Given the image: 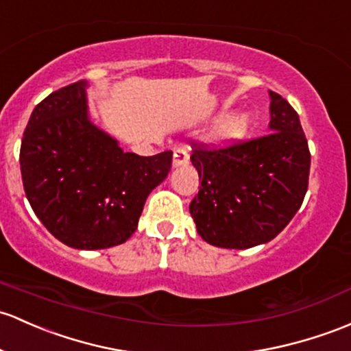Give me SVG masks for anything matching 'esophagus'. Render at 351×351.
Instances as JSON below:
<instances>
[{
	"instance_id": "34e87169",
	"label": "esophagus",
	"mask_w": 351,
	"mask_h": 351,
	"mask_svg": "<svg viewBox=\"0 0 351 351\" xmlns=\"http://www.w3.org/2000/svg\"><path fill=\"white\" fill-rule=\"evenodd\" d=\"M187 164H189V154H187V150L182 149V147H177V149H174V165L179 167V165Z\"/></svg>"
}]
</instances>
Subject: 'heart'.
<instances>
[{
  "mask_svg": "<svg viewBox=\"0 0 351 351\" xmlns=\"http://www.w3.org/2000/svg\"><path fill=\"white\" fill-rule=\"evenodd\" d=\"M247 125V117L244 114H232L224 117L216 127V135L222 141H229L243 134Z\"/></svg>",
  "mask_w": 351,
  "mask_h": 351,
  "instance_id": "1",
  "label": "heart"
}]
</instances>
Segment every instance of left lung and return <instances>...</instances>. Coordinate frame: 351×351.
I'll return each instance as SVG.
<instances>
[{
    "label": "left lung",
    "instance_id": "1",
    "mask_svg": "<svg viewBox=\"0 0 351 351\" xmlns=\"http://www.w3.org/2000/svg\"><path fill=\"white\" fill-rule=\"evenodd\" d=\"M271 95L269 132L222 144L192 141L201 187L189 204L199 236L213 246L247 250L267 243L303 204L310 149L300 117L280 93Z\"/></svg>",
    "mask_w": 351,
    "mask_h": 351
}]
</instances>
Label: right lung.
Returning a JSON list of instances; mask_svg holds the SVG:
<instances>
[{"label": "right lung", "mask_w": 351, "mask_h": 351, "mask_svg": "<svg viewBox=\"0 0 351 351\" xmlns=\"http://www.w3.org/2000/svg\"><path fill=\"white\" fill-rule=\"evenodd\" d=\"M85 80L50 93L33 110L20 149L25 194L45 228L77 250L125 243L147 195L172 167V152H123L86 115Z\"/></svg>", "instance_id": "add662e5"}]
</instances>
